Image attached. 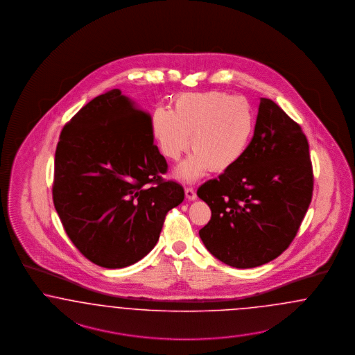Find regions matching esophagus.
Here are the masks:
<instances>
[{
    "mask_svg": "<svg viewBox=\"0 0 355 355\" xmlns=\"http://www.w3.org/2000/svg\"><path fill=\"white\" fill-rule=\"evenodd\" d=\"M184 196L189 200H194L197 198V194H196V190L193 187H186L184 189Z\"/></svg>",
    "mask_w": 355,
    "mask_h": 355,
    "instance_id": "1",
    "label": "esophagus"
}]
</instances>
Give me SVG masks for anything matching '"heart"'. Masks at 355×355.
Here are the masks:
<instances>
[{
	"instance_id": "obj_1",
	"label": "heart",
	"mask_w": 355,
	"mask_h": 355,
	"mask_svg": "<svg viewBox=\"0 0 355 355\" xmlns=\"http://www.w3.org/2000/svg\"><path fill=\"white\" fill-rule=\"evenodd\" d=\"M152 130L161 153L177 161L194 153L175 171L184 181H194L207 169L220 173L235 166L247 153L255 133L250 103L227 92L184 94L175 100V111L158 107Z\"/></svg>"
}]
</instances>
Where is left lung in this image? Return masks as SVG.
I'll return each instance as SVG.
<instances>
[{
	"mask_svg": "<svg viewBox=\"0 0 355 355\" xmlns=\"http://www.w3.org/2000/svg\"><path fill=\"white\" fill-rule=\"evenodd\" d=\"M197 194L211 209L199 236L216 259L235 268L268 263L295 239L312 200L306 136L275 101L261 98L247 153Z\"/></svg>",
	"mask_w": 355,
	"mask_h": 355,
	"instance_id": "8db88e82",
	"label": "left lung"
}]
</instances>
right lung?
I'll return each mask as SVG.
<instances>
[{"instance_id":"1","label":"right lung","mask_w":355,"mask_h":355,"mask_svg":"<svg viewBox=\"0 0 355 355\" xmlns=\"http://www.w3.org/2000/svg\"><path fill=\"white\" fill-rule=\"evenodd\" d=\"M166 171L150 114L117 88L85 104L60 132L53 184L55 210L82 255L104 268L148 255L184 198Z\"/></svg>"}]
</instances>
